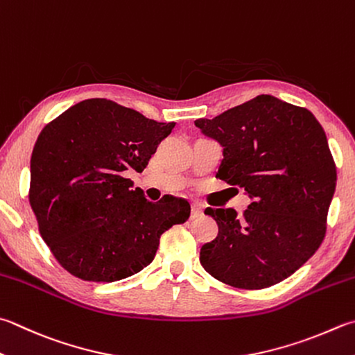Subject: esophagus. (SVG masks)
<instances>
[{"instance_id": "1", "label": "esophagus", "mask_w": 355, "mask_h": 355, "mask_svg": "<svg viewBox=\"0 0 355 355\" xmlns=\"http://www.w3.org/2000/svg\"><path fill=\"white\" fill-rule=\"evenodd\" d=\"M204 215V210L200 204H193L191 205V219H198V218H202Z\"/></svg>"}]
</instances>
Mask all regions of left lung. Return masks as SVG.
Listing matches in <instances>:
<instances>
[{
    "instance_id": "1",
    "label": "left lung",
    "mask_w": 355,
    "mask_h": 355,
    "mask_svg": "<svg viewBox=\"0 0 355 355\" xmlns=\"http://www.w3.org/2000/svg\"><path fill=\"white\" fill-rule=\"evenodd\" d=\"M223 146L216 178L250 198L243 218L207 209L218 236L200 264L219 282L263 289L298 270L322 244L337 170L324 130L311 111L261 94L215 119H198Z\"/></svg>"
}]
</instances>
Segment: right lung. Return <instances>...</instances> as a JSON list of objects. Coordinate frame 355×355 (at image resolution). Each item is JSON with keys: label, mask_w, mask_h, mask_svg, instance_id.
Segmentation results:
<instances>
[{"label": "right lung", "mask_w": 355, "mask_h": 355, "mask_svg": "<svg viewBox=\"0 0 355 355\" xmlns=\"http://www.w3.org/2000/svg\"><path fill=\"white\" fill-rule=\"evenodd\" d=\"M175 125L88 98L40 132L29 202L44 243L73 277L112 283L135 275L155 259L160 235L189 219L185 199L151 202L126 178L144 171Z\"/></svg>", "instance_id": "right-lung-1"}]
</instances>
